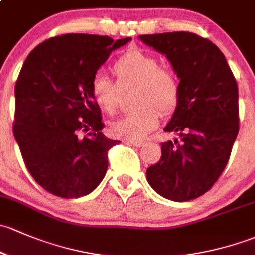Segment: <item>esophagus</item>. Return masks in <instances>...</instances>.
<instances>
[{
  "label": "esophagus",
  "mask_w": 255,
  "mask_h": 255,
  "mask_svg": "<svg viewBox=\"0 0 255 255\" xmlns=\"http://www.w3.org/2000/svg\"><path fill=\"white\" fill-rule=\"evenodd\" d=\"M127 143H128V145L132 146V147H136V148L143 146V142H140V141H127Z\"/></svg>",
  "instance_id": "obj_1"
}]
</instances>
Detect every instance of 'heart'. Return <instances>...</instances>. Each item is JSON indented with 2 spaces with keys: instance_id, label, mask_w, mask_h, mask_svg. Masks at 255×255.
<instances>
[{
  "instance_id": "obj_1",
  "label": "heart",
  "mask_w": 255,
  "mask_h": 255,
  "mask_svg": "<svg viewBox=\"0 0 255 255\" xmlns=\"http://www.w3.org/2000/svg\"><path fill=\"white\" fill-rule=\"evenodd\" d=\"M117 82L97 72L91 80V94L98 107L113 114L119 104L120 88L136 86L135 106L125 117L109 124L114 137L127 141H141L158 127L159 113L168 115L179 103L180 87L170 70L163 69L153 55L140 49L128 50L113 65Z\"/></svg>"
}]
</instances>
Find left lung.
<instances>
[{
	"label": "left lung",
	"mask_w": 255,
	"mask_h": 255,
	"mask_svg": "<svg viewBox=\"0 0 255 255\" xmlns=\"http://www.w3.org/2000/svg\"><path fill=\"white\" fill-rule=\"evenodd\" d=\"M138 39L166 55L180 87L179 103L163 128L179 138L161 143L162 157L147 168V182L168 200H193L211 189L230 159L240 128L237 82L221 50L196 34Z\"/></svg>",
	"instance_id": "1"
}]
</instances>
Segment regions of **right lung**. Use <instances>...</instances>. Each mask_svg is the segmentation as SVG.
Instances as JSON below:
<instances>
[{
	"label": "right lung",
	"instance_id": "1",
	"mask_svg": "<svg viewBox=\"0 0 255 255\" xmlns=\"http://www.w3.org/2000/svg\"><path fill=\"white\" fill-rule=\"evenodd\" d=\"M131 38L65 34L39 44L15 83L13 135L31 177L61 198L87 195L103 180L108 151L91 80ZM88 132V136L83 133Z\"/></svg>",
	"mask_w": 255,
	"mask_h": 255
}]
</instances>
